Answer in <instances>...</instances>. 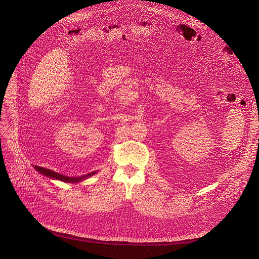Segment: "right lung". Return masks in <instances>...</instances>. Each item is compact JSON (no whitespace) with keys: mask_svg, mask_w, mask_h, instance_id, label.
<instances>
[{"mask_svg":"<svg viewBox=\"0 0 259 259\" xmlns=\"http://www.w3.org/2000/svg\"><path fill=\"white\" fill-rule=\"evenodd\" d=\"M34 169H35L36 171H38L39 173H42L43 175L48 176V178H50V179H56V180H60V181H62V182L73 183V184H74V183H77V182H80V181H83V180H86L87 178H89V176L93 175L94 173H97V172H91V173H89V174H87V175H85V176H80V178H69V176H65V175H63V174H60V173H58V172H54V171H52V170H50V169H46V168H43V167L35 166Z\"/></svg>","mask_w":259,"mask_h":259,"instance_id":"add662e5","label":"right lung"}]
</instances>
